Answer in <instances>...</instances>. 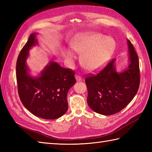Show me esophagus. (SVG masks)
Wrapping results in <instances>:
<instances>
[{"label": "esophagus", "instance_id": "obj_1", "mask_svg": "<svg viewBox=\"0 0 152 152\" xmlns=\"http://www.w3.org/2000/svg\"><path fill=\"white\" fill-rule=\"evenodd\" d=\"M76 81H78V82H80V81H82V77L80 76H79V75H76Z\"/></svg>", "mask_w": 152, "mask_h": 152}]
</instances>
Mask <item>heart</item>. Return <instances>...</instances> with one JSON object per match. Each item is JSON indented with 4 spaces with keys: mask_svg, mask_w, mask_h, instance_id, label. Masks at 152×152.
<instances>
[{
    "mask_svg": "<svg viewBox=\"0 0 152 152\" xmlns=\"http://www.w3.org/2000/svg\"><path fill=\"white\" fill-rule=\"evenodd\" d=\"M70 46L77 53L82 54L83 66L89 72H95L104 67L110 59L115 50V42L110 37L91 32L77 35L70 42ZM63 55L70 61L75 58L70 49L64 50Z\"/></svg>",
    "mask_w": 152,
    "mask_h": 152,
    "instance_id": "b5f03b06",
    "label": "heart"
}]
</instances>
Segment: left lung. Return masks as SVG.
I'll return each instance as SVG.
<instances>
[{
    "label": "left lung",
    "mask_w": 152,
    "mask_h": 152,
    "mask_svg": "<svg viewBox=\"0 0 152 152\" xmlns=\"http://www.w3.org/2000/svg\"><path fill=\"white\" fill-rule=\"evenodd\" d=\"M127 44L130 64L127 69L120 73L116 72L114 59L96 75L90 74L86 78L88 104L98 114L109 115L120 112L138 91L140 85L139 61L129 40Z\"/></svg>",
    "instance_id": "8db88e82"
}]
</instances>
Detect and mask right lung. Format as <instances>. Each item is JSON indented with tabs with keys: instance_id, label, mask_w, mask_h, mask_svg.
Instances as JSON below:
<instances>
[{
	"instance_id": "add662e5",
	"label": "right lung",
	"mask_w": 152,
	"mask_h": 152,
	"mask_svg": "<svg viewBox=\"0 0 152 152\" xmlns=\"http://www.w3.org/2000/svg\"><path fill=\"white\" fill-rule=\"evenodd\" d=\"M36 33L30 35L16 63L18 94L22 104L32 114L43 119L61 117L68 110L67 93L76 83L74 71L50 61L38 77L28 74V50L37 44Z\"/></svg>"
}]
</instances>
